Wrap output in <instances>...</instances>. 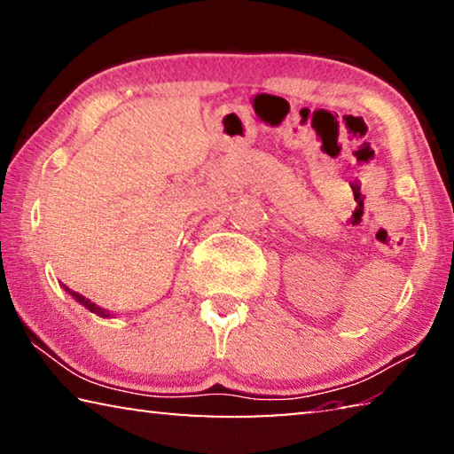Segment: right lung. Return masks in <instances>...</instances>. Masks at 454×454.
<instances>
[{"label": "right lung", "mask_w": 454, "mask_h": 454, "mask_svg": "<svg viewBox=\"0 0 454 454\" xmlns=\"http://www.w3.org/2000/svg\"><path fill=\"white\" fill-rule=\"evenodd\" d=\"M66 288V286H64ZM66 292H67V294H72L74 298H75V301H78L80 304H83V306H86V309L90 310V312H94V314H98V317H104V318H110L112 317V314L110 312H107V310H104V309H99V306L98 304H94V302H91V301H88V298L86 296H82V294H78V292H74V290H70V288H66Z\"/></svg>", "instance_id": "add662e5"}]
</instances>
